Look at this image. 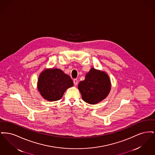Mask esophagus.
I'll return each instance as SVG.
<instances>
[{"instance_id": "1", "label": "esophagus", "mask_w": 155, "mask_h": 155, "mask_svg": "<svg viewBox=\"0 0 155 155\" xmlns=\"http://www.w3.org/2000/svg\"><path fill=\"white\" fill-rule=\"evenodd\" d=\"M73 82H74V85L77 86V84H78V80L77 79H74V80H73Z\"/></svg>"}]
</instances>
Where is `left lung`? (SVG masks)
Returning <instances> with one entry per match:
<instances>
[{
    "label": "left lung",
    "mask_w": 155,
    "mask_h": 155,
    "mask_svg": "<svg viewBox=\"0 0 155 155\" xmlns=\"http://www.w3.org/2000/svg\"><path fill=\"white\" fill-rule=\"evenodd\" d=\"M111 87L108 74L92 67L85 75V80L78 84V88L84 101L90 104H95L108 96Z\"/></svg>",
    "instance_id": "obj_1"
}]
</instances>
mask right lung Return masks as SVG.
Listing matches in <instances>:
<instances>
[{"label": "right lung", "instance_id": "right-lung-1", "mask_svg": "<svg viewBox=\"0 0 155 155\" xmlns=\"http://www.w3.org/2000/svg\"><path fill=\"white\" fill-rule=\"evenodd\" d=\"M74 85L70 77L59 68H46L39 75L37 88L48 101L60 100L67 89Z\"/></svg>", "mask_w": 155, "mask_h": 155}]
</instances>
